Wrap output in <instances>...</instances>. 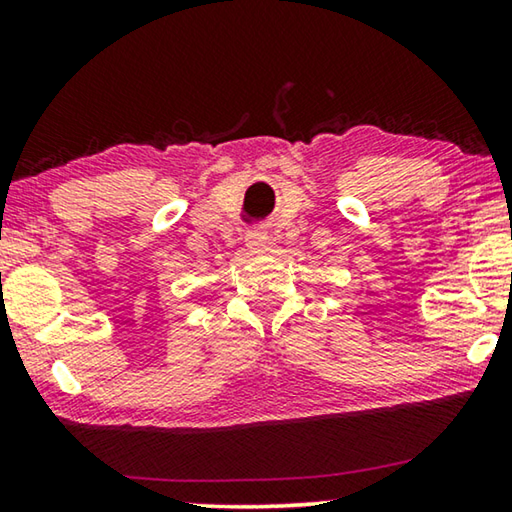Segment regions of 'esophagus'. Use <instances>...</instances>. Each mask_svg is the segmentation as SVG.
Wrapping results in <instances>:
<instances>
[{"instance_id": "34e87169", "label": "esophagus", "mask_w": 512, "mask_h": 512, "mask_svg": "<svg viewBox=\"0 0 512 512\" xmlns=\"http://www.w3.org/2000/svg\"><path fill=\"white\" fill-rule=\"evenodd\" d=\"M271 246H273V237H268L266 232H250V235H246V248L250 253L262 255L266 250H271Z\"/></svg>"}]
</instances>
